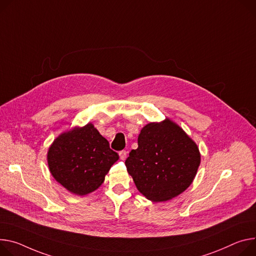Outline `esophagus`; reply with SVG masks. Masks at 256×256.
Here are the masks:
<instances>
[{
    "label": "esophagus",
    "mask_w": 256,
    "mask_h": 256,
    "mask_svg": "<svg viewBox=\"0 0 256 256\" xmlns=\"http://www.w3.org/2000/svg\"><path fill=\"white\" fill-rule=\"evenodd\" d=\"M120 159H122V160H126V157H128V151H126V150H122V151L120 152Z\"/></svg>",
    "instance_id": "1"
}]
</instances>
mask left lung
I'll list each match as a JSON object with an SVG mask.
<instances>
[{
    "instance_id": "left-lung-1",
    "label": "left lung",
    "mask_w": 256,
    "mask_h": 256,
    "mask_svg": "<svg viewBox=\"0 0 256 256\" xmlns=\"http://www.w3.org/2000/svg\"><path fill=\"white\" fill-rule=\"evenodd\" d=\"M199 164L197 145L170 120L144 126L138 138V148L126 160L138 190L155 202L182 193L192 184Z\"/></svg>"
}]
</instances>
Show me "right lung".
Masks as SVG:
<instances>
[{"mask_svg":"<svg viewBox=\"0 0 256 256\" xmlns=\"http://www.w3.org/2000/svg\"><path fill=\"white\" fill-rule=\"evenodd\" d=\"M118 158L106 138L88 124L56 138L48 152V164L52 176L64 188L82 196L100 187Z\"/></svg>","mask_w":256,"mask_h":256,"instance_id":"right-lung-1","label":"right lung"}]
</instances>
